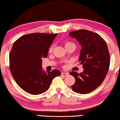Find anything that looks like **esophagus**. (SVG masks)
I'll use <instances>...</instances> for the list:
<instances>
[{"instance_id":"obj_1","label":"esophagus","mask_w":120,"mask_h":120,"mask_svg":"<svg viewBox=\"0 0 120 120\" xmlns=\"http://www.w3.org/2000/svg\"><path fill=\"white\" fill-rule=\"evenodd\" d=\"M61 75L62 76H68V73H65V72H62V73H61Z\"/></svg>"}]
</instances>
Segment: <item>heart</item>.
I'll return each mask as SVG.
<instances>
[{"label":"heart","instance_id":"1","mask_svg":"<svg viewBox=\"0 0 120 120\" xmlns=\"http://www.w3.org/2000/svg\"><path fill=\"white\" fill-rule=\"evenodd\" d=\"M70 44H73V43H71V42H66V43H65V47L67 46V45H70ZM52 49H53V47L51 46V47H50L49 51H52Z\"/></svg>","mask_w":120,"mask_h":120}]
</instances>
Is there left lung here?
Wrapping results in <instances>:
<instances>
[{
    "label": "left lung",
    "mask_w": 120,
    "mask_h": 120,
    "mask_svg": "<svg viewBox=\"0 0 120 120\" xmlns=\"http://www.w3.org/2000/svg\"><path fill=\"white\" fill-rule=\"evenodd\" d=\"M69 35L81 45L79 60L84 69L80 73H70L75 78L71 88L76 93H89L102 83L108 72L110 54L107 44L98 34L84 29L73 31Z\"/></svg>",
    "instance_id": "8db88e82"
}]
</instances>
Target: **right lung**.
I'll return each instance as SVG.
<instances>
[{"mask_svg":"<svg viewBox=\"0 0 120 120\" xmlns=\"http://www.w3.org/2000/svg\"><path fill=\"white\" fill-rule=\"evenodd\" d=\"M57 34L34 33L23 35L13 44L9 55L10 69L17 84L25 91L39 95L47 91L52 81L61 72L45 71L42 60Z\"/></svg>","mask_w":120,"mask_h":120,"instance_id":"1","label":"right lung"}]
</instances>
